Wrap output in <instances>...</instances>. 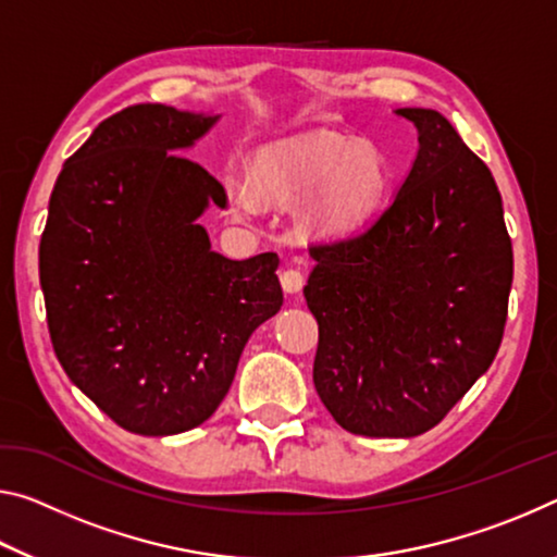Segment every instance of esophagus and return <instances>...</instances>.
Returning a JSON list of instances; mask_svg holds the SVG:
<instances>
[{
  "label": "esophagus",
  "instance_id": "1",
  "mask_svg": "<svg viewBox=\"0 0 557 557\" xmlns=\"http://www.w3.org/2000/svg\"><path fill=\"white\" fill-rule=\"evenodd\" d=\"M280 285H282V289H285L287 295H297L299 289L305 287V275H302V270H297V268H287V270H282V272H280Z\"/></svg>",
  "mask_w": 557,
  "mask_h": 557
}]
</instances>
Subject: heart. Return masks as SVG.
<instances>
[{
  "label": "heart",
  "mask_w": 557,
  "mask_h": 557,
  "mask_svg": "<svg viewBox=\"0 0 557 557\" xmlns=\"http://www.w3.org/2000/svg\"><path fill=\"white\" fill-rule=\"evenodd\" d=\"M252 185L272 200H293L317 189V223L349 231L379 208L389 185V168L372 146L337 136H305L268 148L252 168ZM235 202L245 213L258 208L250 188L237 190Z\"/></svg>",
  "instance_id": "obj_1"
}]
</instances>
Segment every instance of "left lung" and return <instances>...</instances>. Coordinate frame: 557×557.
Masks as SVG:
<instances>
[{"instance_id": "1", "label": "left lung", "mask_w": 557, "mask_h": 557, "mask_svg": "<svg viewBox=\"0 0 557 557\" xmlns=\"http://www.w3.org/2000/svg\"><path fill=\"white\" fill-rule=\"evenodd\" d=\"M419 153L364 231L310 247L305 299L320 324L314 389L349 434L434 429L493 364L513 247L498 185L434 109H399Z\"/></svg>"}]
</instances>
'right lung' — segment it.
I'll list each match as a JSON object with an SVG mask.
<instances>
[{"label": "right lung", "mask_w": 557, "mask_h": 557, "mask_svg": "<svg viewBox=\"0 0 557 557\" xmlns=\"http://www.w3.org/2000/svg\"><path fill=\"white\" fill-rule=\"evenodd\" d=\"M218 116L136 103L66 158L39 243L47 324L69 379L121 429H196L231 389L250 334L277 314L275 252L227 260L198 218L223 183L175 151Z\"/></svg>", "instance_id": "1"}]
</instances>
